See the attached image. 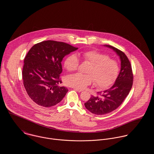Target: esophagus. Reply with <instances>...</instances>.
<instances>
[{"label":"esophagus","instance_id":"1","mask_svg":"<svg viewBox=\"0 0 154 154\" xmlns=\"http://www.w3.org/2000/svg\"><path fill=\"white\" fill-rule=\"evenodd\" d=\"M74 90H75V91H78L79 92H81L83 91V90H82V89H79V88H74Z\"/></svg>","mask_w":154,"mask_h":154}]
</instances>
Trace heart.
Returning <instances> with one entry per match:
<instances>
[{
    "label": "heart",
    "mask_w": 154,
    "mask_h": 154,
    "mask_svg": "<svg viewBox=\"0 0 154 154\" xmlns=\"http://www.w3.org/2000/svg\"><path fill=\"white\" fill-rule=\"evenodd\" d=\"M84 61L91 65L88 70V74L77 73L69 75L66 79V84L71 87L84 89L95 82L96 87L105 88L109 87L117 77L119 65L117 61L109 57L96 51H88L81 54ZM80 60L77 55L73 54L66 59L64 65L69 72L78 69Z\"/></svg>",
    "instance_id": "b5f03b06"
}]
</instances>
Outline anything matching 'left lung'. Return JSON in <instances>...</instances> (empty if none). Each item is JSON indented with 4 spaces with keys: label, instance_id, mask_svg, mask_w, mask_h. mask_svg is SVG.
<instances>
[{
    "label": "left lung",
    "instance_id": "1",
    "mask_svg": "<svg viewBox=\"0 0 154 154\" xmlns=\"http://www.w3.org/2000/svg\"><path fill=\"white\" fill-rule=\"evenodd\" d=\"M104 46L112 49L119 57L121 70L115 83L111 88L97 92L99 96H91L84 103L88 111L96 115H104L117 109L128 95L133 81L132 66L126 55L111 45Z\"/></svg>",
    "mask_w": 154,
    "mask_h": 154
}]
</instances>
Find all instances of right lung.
<instances>
[{"instance_id":"obj_1","label":"right lung","mask_w":154,"mask_h":154,"mask_svg":"<svg viewBox=\"0 0 154 154\" xmlns=\"http://www.w3.org/2000/svg\"><path fill=\"white\" fill-rule=\"evenodd\" d=\"M78 48L53 40L34 45L24 59L23 85L30 99L39 106L50 107L60 102L68 91L62 83L63 58Z\"/></svg>"}]
</instances>
